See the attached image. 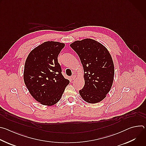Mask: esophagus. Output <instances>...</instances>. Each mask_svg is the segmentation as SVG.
<instances>
[{"label": "esophagus", "mask_w": 146, "mask_h": 146, "mask_svg": "<svg viewBox=\"0 0 146 146\" xmlns=\"http://www.w3.org/2000/svg\"><path fill=\"white\" fill-rule=\"evenodd\" d=\"M76 78V75H73L72 76V79L73 80H75V78Z\"/></svg>", "instance_id": "esophagus-1"}]
</instances>
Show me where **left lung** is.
<instances>
[{"label":"left lung","instance_id":"obj_1","mask_svg":"<svg viewBox=\"0 0 146 146\" xmlns=\"http://www.w3.org/2000/svg\"><path fill=\"white\" fill-rule=\"evenodd\" d=\"M70 46L78 54L84 72L85 85L79 91L80 96L89 103L100 102L106 97L114 80V66L110 54L92 38L75 41Z\"/></svg>","mask_w":146,"mask_h":146}]
</instances>
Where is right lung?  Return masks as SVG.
Listing matches in <instances>:
<instances>
[{
  "label": "right lung",
  "mask_w": 146,
  "mask_h": 146,
  "mask_svg": "<svg viewBox=\"0 0 146 146\" xmlns=\"http://www.w3.org/2000/svg\"><path fill=\"white\" fill-rule=\"evenodd\" d=\"M64 43L48 41L29 54L25 64L24 80L29 93L40 104L52 106L60 99L69 81L61 73L58 56Z\"/></svg>",
  "instance_id": "add662e5"
}]
</instances>
